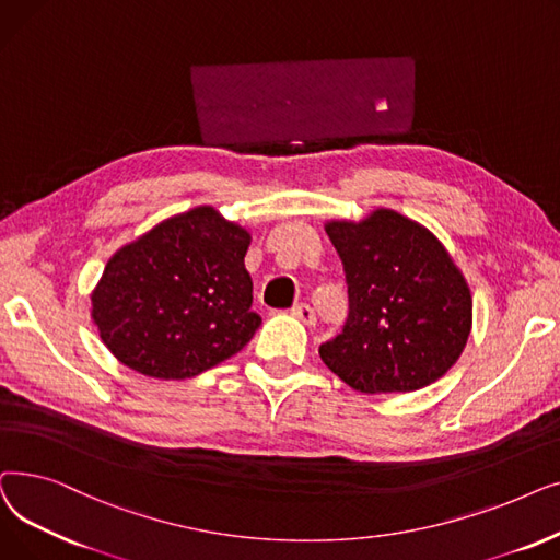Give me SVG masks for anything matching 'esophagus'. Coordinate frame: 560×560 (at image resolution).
<instances>
[{"label":"esophagus","instance_id":"obj_1","mask_svg":"<svg viewBox=\"0 0 560 560\" xmlns=\"http://www.w3.org/2000/svg\"><path fill=\"white\" fill-rule=\"evenodd\" d=\"M291 314H294L299 322H303L305 326H316V314H314V310L307 305V303H301V305H294L291 307Z\"/></svg>","mask_w":560,"mask_h":560}]
</instances>
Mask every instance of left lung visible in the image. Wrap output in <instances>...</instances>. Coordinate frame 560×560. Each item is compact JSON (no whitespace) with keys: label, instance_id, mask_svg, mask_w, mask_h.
I'll return each mask as SVG.
<instances>
[{"label":"left lung","instance_id":"1","mask_svg":"<svg viewBox=\"0 0 560 560\" xmlns=\"http://www.w3.org/2000/svg\"><path fill=\"white\" fill-rule=\"evenodd\" d=\"M351 312L318 355L364 394L415 392L454 366L471 332V291L440 238L394 209L328 221Z\"/></svg>","mask_w":560,"mask_h":560}]
</instances>
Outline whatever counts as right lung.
Wrapping results in <instances>:
<instances>
[{"instance_id": "add662e5", "label": "right lung", "mask_w": 560, "mask_h": 560, "mask_svg": "<svg viewBox=\"0 0 560 560\" xmlns=\"http://www.w3.org/2000/svg\"><path fill=\"white\" fill-rule=\"evenodd\" d=\"M248 246L246 228L202 205L116 250L91 294L106 349L159 381L194 378L242 351L261 324Z\"/></svg>"}]
</instances>
